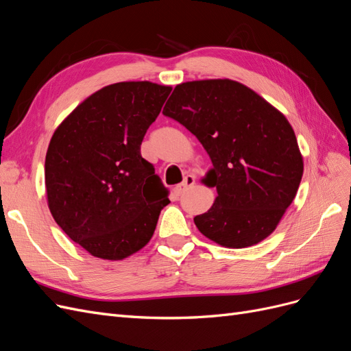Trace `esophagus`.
<instances>
[{"label":"esophagus","instance_id":"1","mask_svg":"<svg viewBox=\"0 0 351 351\" xmlns=\"http://www.w3.org/2000/svg\"><path fill=\"white\" fill-rule=\"evenodd\" d=\"M195 183H196V180H195L193 176H186L184 180H183V183L178 184V186L176 187L177 193H184V192H187V190H189L190 187L195 186Z\"/></svg>","mask_w":351,"mask_h":351}]
</instances>
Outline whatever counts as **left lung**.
Segmentation results:
<instances>
[{
	"instance_id": "1",
	"label": "left lung",
	"mask_w": 351,
	"mask_h": 351,
	"mask_svg": "<svg viewBox=\"0 0 351 351\" xmlns=\"http://www.w3.org/2000/svg\"><path fill=\"white\" fill-rule=\"evenodd\" d=\"M162 114L193 133L212 161L204 183L217 187L218 196L195 217L197 230L230 249L267 239L303 176V156L284 114L230 79L177 84Z\"/></svg>"
}]
</instances>
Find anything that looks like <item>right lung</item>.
<instances>
[{
	"label": "right lung",
	"mask_w": 351,
	"mask_h": 351,
	"mask_svg": "<svg viewBox=\"0 0 351 351\" xmlns=\"http://www.w3.org/2000/svg\"><path fill=\"white\" fill-rule=\"evenodd\" d=\"M171 86L108 84L79 104L51 137L45 158L48 208L92 256L121 261L154 236L168 190L141 155L146 130Z\"/></svg>",
	"instance_id": "obj_1"
}]
</instances>
